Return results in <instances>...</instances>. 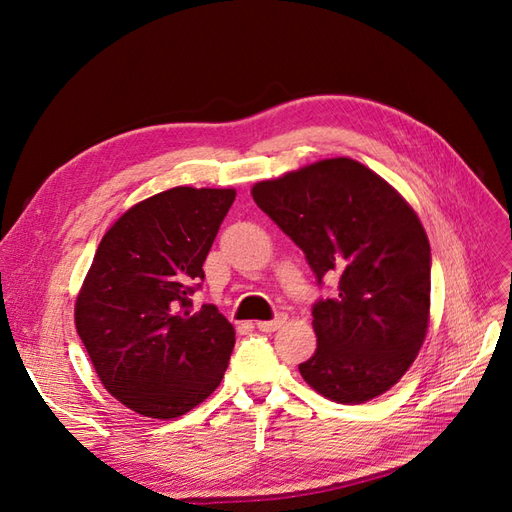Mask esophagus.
Segmentation results:
<instances>
[{"mask_svg": "<svg viewBox=\"0 0 512 512\" xmlns=\"http://www.w3.org/2000/svg\"><path fill=\"white\" fill-rule=\"evenodd\" d=\"M284 322H286V316H280L275 320H260V322H256V329L262 331V333H273V331L280 329Z\"/></svg>", "mask_w": 512, "mask_h": 512, "instance_id": "1", "label": "esophagus"}]
</instances>
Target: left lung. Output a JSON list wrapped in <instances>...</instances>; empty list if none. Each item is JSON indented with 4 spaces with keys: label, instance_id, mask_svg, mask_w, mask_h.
<instances>
[{
    "label": "left lung",
    "instance_id": "left-lung-1",
    "mask_svg": "<svg viewBox=\"0 0 512 512\" xmlns=\"http://www.w3.org/2000/svg\"><path fill=\"white\" fill-rule=\"evenodd\" d=\"M256 205L297 243L318 286V348L303 380L337 404H365L414 363L429 324L431 250L414 209L374 170L333 158L252 188Z\"/></svg>",
    "mask_w": 512,
    "mask_h": 512
}]
</instances>
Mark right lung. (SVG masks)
<instances>
[{
	"label": "right lung",
	"mask_w": 512,
	"mask_h": 512,
	"mask_svg": "<svg viewBox=\"0 0 512 512\" xmlns=\"http://www.w3.org/2000/svg\"><path fill=\"white\" fill-rule=\"evenodd\" d=\"M235 190L173 188L128 209L102 237L74 320L104 389L130 410L177 418L218 389L235 329L192 294Z\"/></svg>",
	"instance_id": "add662e5"
}]
</instances>
